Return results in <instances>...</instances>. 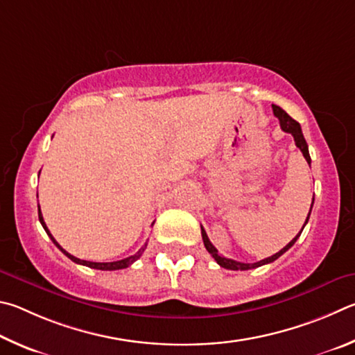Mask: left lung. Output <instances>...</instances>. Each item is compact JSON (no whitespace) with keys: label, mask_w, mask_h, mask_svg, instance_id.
<instances>
[{"label":"left lung","mask_w":355,"mask_h":355,"mask_svg":"<svg viewBox=\"0 0 355 355\" xmlns=\"http://www.w3.org/2000/svg\"><path fill=\"white\" fill-rule=\"evenodd\" d=\"M272 112H275V115L279 118V123H281V128H282L284 132H288V134L293 135V139H295L296 146L301 149L302 155H304V157H306L307 164L310 165V154H309V146H307V141H306V139H304V135H302V130H301L300 123H297L296 120H293V118H291V116L287 114V112H285L284 109L279 107V105H276V104H272ZM313 201H315V198H313ZM313 201H312V206H313ZM310 212H312V207H310ZM310 212H309V216H310ZM309 216H307L306 223H304V226L307 225V221H309ZM304 226H302V229H304ZM302 229H301V232H302ZM301 232L297 234L296 237H295L293 240H291L287 246L282 248V250L279 251V252H276L275 256H271V257H266V259L260 260V262H256V263H243V262H237V260L227 259V257H225V256H221V254H218V250H216V248H215L212 243H210V240H209V237H207L206 231H204V227L201 226V234H202V241H204V246H206V250L209 251L210 256H212V257L216 260V263H218L220 266H223V268H226V270H234V271H237V270H240V271H245V270H252V268H257V266H262V265H266V263H271V262H275L276 259L281 257L284 252H287V251L290 250V248L295 245V241H296L297 239H300Z\"/></svg>","instance_id":"1"}]
</instances>
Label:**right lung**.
Segmentation results:
<instances>
[{
  "mask_svg": "<svg viewBox=\"0 0 355 355\" xmlns=\"http://www.w3.org/2000/svg\"><path fill=\"white\" fill-rule=\"evenodd\" d=\"M39 196V195H37ZM39 220H40V223H42V226H43V229H45L46 231V234L49 235V239L53 240V243L59 248V250L65 254V256L70 259V260H73L74 263H79V265H85V266H89V268H95V270H103V271H114V270H123V268H128L129 265H132L137 259H140V256L143 254V251H145V248H146V245L141 248V250L137 252V254H134V256H130V257H126V259H123V260H116V262H89V260H80V259H78V257H74V256H71V254H68L64 248H62L58 241L54 240V237L51 235V232L48 231V227H46V225H45V221H43V216H42V212H40V206H39Z\"/></svg>",
  "mask_w": 355,
  "mask_h": 355,
  "instance_id": "obj_1",
  "label": "right lung"
}]
</instances>
